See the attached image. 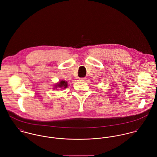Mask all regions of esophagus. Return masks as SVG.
<instances>
[{"instance_id": "34e87169", "label": "esophagus", "mask_w": 157, "mask_h": 157, "mask_svg": "<svg viewBox=\"0 0 157 157\" xmlns=\"http://www.w3.org/2000/svg\"><path fill=\"white\" fill-rule=\"evenodd\" d=\"M80 81H82V82H85L86 80V78L85 77H83V78H80Z\"/></svg>"}]
</instances>
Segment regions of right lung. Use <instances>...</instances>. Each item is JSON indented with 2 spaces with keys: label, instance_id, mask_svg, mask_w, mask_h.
<instances>
[{
  "label": "right lung",
  "instance_id": "1",
  "mask_svg": "<svg viewBox=\"0 0 157 157\" xmlns=\"http://www.w3.org/2000/svg\"><path fill=\"white\" fill-rule=\"evenodd\" d=\"M58 87H59V88H63V89L67 88V82H65V80L60 81L59 83H57L55 85V86H54V89H55V88H57Z\"/></svg>",
  "mask_w": 157,
  "mask_h": 157
}]
</instances>
